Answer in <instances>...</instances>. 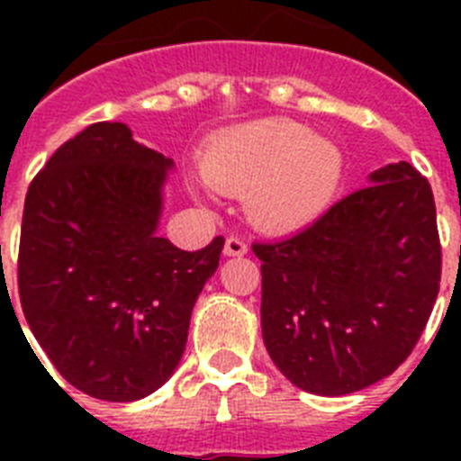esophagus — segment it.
<instances>
[{
	"label": "esophagus",
	"instance_id": "1",
	"mask_svg": "<svg viewBox=\"0 0 461 461\" xmlns=\"http://www.w3.org/2000/svg\"><path fill=\"white\" fill-rule=\"evenodd\" d=\"M247 240L240 238V235H230V238L226 240V244H223V254L226 256H244L247 254Z\"/></svg>",
	"mask_w": 461,
	"mask_h": 461
}]
</instances>
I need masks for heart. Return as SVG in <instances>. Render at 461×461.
<instances>
[{"instance_id": "heart-1", "label": "heart", "mask_w": 461, "mask_h": 461, "mask_svg": "<svg viewBox=\"0 0 461 461\" xmlns=\"http://www.w3.org/2000/svg\"><path fill=\"white\" fill-rule=\"evenodd\" d=\"M201 168L217 189L247 191L258 226L284 230L309 223L335 201L344 154L297 122L260 120L214 138Z\"/></svg>"}]
</instances>
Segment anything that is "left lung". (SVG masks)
<instances>
[{
  "mask_svg": "<svg viewBox=\"0 0 461 461\" xmlns=\"http://www.w3.org/2000/svg\"><path fill=\"white\" fill-rule=\"evenodd\" d=\"M295 235L254 242L263 341L279 372L313 394H351L411 356L441 284L434 194L406 161Z\"/></svg>",
  "mask_w": 461,
  "mask_h": 461,
  "instance_id": "1",
  "label": "left lung"
}]
</instances>
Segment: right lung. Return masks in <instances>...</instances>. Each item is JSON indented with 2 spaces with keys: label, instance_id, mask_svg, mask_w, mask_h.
<instances>
[{
  "label": "right lung",
  "instance_id": "add662e5",
  "mask_svg": "<svg viewBox=\"0 0 461 461\" xmlns=\"http://www.w3.org/2000/svg\"><path fill=\"white\" fill-rule=\"evenodd\" d=\"M170 168L126 124L96 122L48 158L24 198V319L57 372L89 397L133 402L161 388L219 267L221 235L201 251L157 235Z\"/></svg>",
  "mask_w": 461,
  "mask_h": 461
}]
</instances>
